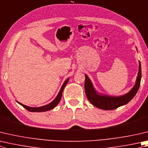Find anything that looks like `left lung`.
<instances>
[{"label":"left lung","instance_id":"left-lung-1","mask_svg":"<svg viewBox=\"0 0 148 148\" xmlns=\"http://www.w3.org/2000/svg\"><path fill=\"white\" fill-rule=\"evenodd\" d=\"M141 77V65L140 62L139 61L138 73L137 77H136L135 85L126 95L122 96H119V97H112V96L98 95L95 88H94L90 80L87 75H85V90L86 96H87L88 101L93 106L98 107L99 109L103 110H112L117 109L118 107L129 103L134 98V96L136 95L139 88L140 85Z\"/></svg>","mask_w":148,"mask_h":148}]
</instances>
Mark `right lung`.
Here are the masks:
<instances>
[{
	"mask_svg": "<svg viewBox=\"0 0 148 148\" xmlns=\"http://www.w3.org/2000/svg\"><path fill=\"white\" fill-rule=\"evenodd\" d=\"M69 80V78L67 79L66 81L64 82V83L62 85V87H61V88L60 91L59 92L58 96H56V98L54 99V100H53L49 104L46 105V106L39 107H30L26 106H25V105H23L22 103H21L18 101H17V102L20 105H21V106H22L24 107V108H25L26 110H28V111H30V112H45V111H50V110L54 108V107L56 106H57V105L59 103H60V101L61 100V96H62V93H63V89L66 86V83H68Z\"/></svg>",
	"mask_w": 148,
	"mask_h": 148,
	"instance_id": "add662e5",
	"label": "right lung"
}]
</instances>
